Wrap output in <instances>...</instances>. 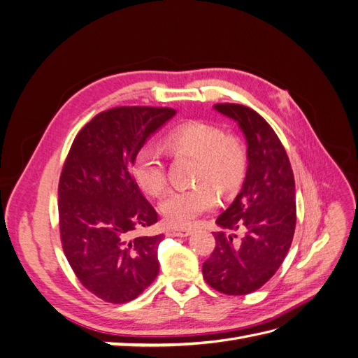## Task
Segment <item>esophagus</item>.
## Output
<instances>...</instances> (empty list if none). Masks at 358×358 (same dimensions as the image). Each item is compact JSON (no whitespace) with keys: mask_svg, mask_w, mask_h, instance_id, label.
I'll use <instances>...</instances> for the list:
<instances>
[{"mask_svg":"<svg viewBox=\"0 0 358 358\" xmlns=\"http://www.w3.org/2000/svg\"><path fill=\"white\" fill-rule=\"evenodd\" d=\"M166 234L170 236V237H187V236L191 234V230L189 229H176V227H169Z\"/></svg>","mask_w":358,"mask_h":358,"instance_id":"esophagus-1","label":"esophagus"}]
</instances>
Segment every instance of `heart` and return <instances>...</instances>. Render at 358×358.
Segmentation results:
<instances>
[{"mask_svg":"<svg viewBox=\"0 0 358 358\" xmlns=\"http://www.w3.org/2000/svg\"><path fill=\"white\" fill-rule=\"evenodd\" d=\"M164 148L175 157L189 155L197 159L189 188L171 189L162 199L159 209L170 225H189L199 215L218 204V191L229 196L241 187L246 173V154L239 140L227 136L222 128L208 122H187L170 129ZM133 175L138 187L158 197L167 188V169L161 150L145 145L137 150Z\"/></svg>","mask_w":358,"mask_h":358,"instance_id":"heart-1","label":"heart"}]
</instances>
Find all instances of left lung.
I'll list each match as a JSON object with an SVG mask.
<instances>
[{"mask_svg": "<svg viewBox=\"0 0 358 358\" xmlns=\"http://www.w3.org/2000/svg\"><path fill=\"white\" fill-rule=\"evenodd\" d=\"M239 124L248 143L241 192L216 224V246L203 278L227 296L262 288L285 259L296 230V183L284 145L263 116L242 104L213 106Z\"/></svg>", "mask_w": 358, "mask_h": 358, "instance_id": "8db88e82", "label": "left lung"}]
</instances>
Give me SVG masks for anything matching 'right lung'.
Here are the masks:
<instances>
[{"instance_id":"add662e5","label":"right lung","mask_w":358,"mask_h":358,"mask_svg":"<svg viewBox=\"0 0 358 358\" xmlns=\"http://www.w3.org/2000/svg\"><path fill=\"white\" fill-rule=\"evenodd\" d=\"M176 110L122 106L94 116L76 136L58 185L64 254L80 284L127 303L158 275L162 234L137 236L158 221L133 175L137 150Z\"/></svg>"}]
</instances>
